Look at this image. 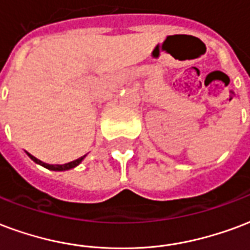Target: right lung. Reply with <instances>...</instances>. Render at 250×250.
Segmentation results:
<instances>
[{
  "instance_id": "right-lung-1",
  "label": "right lung",
  "mask_w": 250,
  "mask_h": 250,
  "mask_svg": "<svg viewBox=\"0 0 250 250\" xmlns=\"http://www.w3.org/2000/svg\"><path fill=\"white\" fill-rule=\"evenodd\" d=\"M27 155H29V158H30L33 162H36L37 164H41L42 167L47 168V169H51V171H67V169H71V168L77 167L79 163L82 162L83 159L86 158V155H84V156H82V158L77 159V160H74V162L66 163V164H47V163L41 162L40 159L34 158V156H33V155H30V153H27Z\"/></svg>"
}]
</instances>
